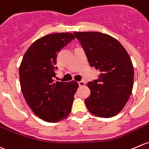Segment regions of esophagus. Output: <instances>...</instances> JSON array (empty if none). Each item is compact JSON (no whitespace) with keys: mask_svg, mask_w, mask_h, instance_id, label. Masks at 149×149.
Here are the masks:
<instances>
[{"mask_svg":"<svg viewBox=\"0 0 149 149\" xmlns=\"http://www.w3.org/2000/svg\"><path fill=\"white\" fill-rule=\"evenodd\" d=\"M79 86H83L85 85V83H84L83 81H81L79 82Z\"/></svg>","mask_w":149,"mask_h":149,"instance_id":"esophagus-1","label":"esophagus"}]
</instances>
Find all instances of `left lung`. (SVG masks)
Instances as JSON below:
<instances>
[{
    "label": "left lung",
    "mask_w": 149,
    "mask_h": 149,
    "mask_svg": "<svg viewBox=\"0 0 149 149\" xmlns=\"http://www.w3.org/2000/svg\"><path fill=\"white\" fill-rule=\"evenodd\" d=\"M91 66L101 72L88 83L91 95L86 98L88 110L101 118L117 115L131 94L134 70L124 47L114 38L99 32H74Z\"/></svg>",
    "instance_id": "8db88e82"
}]
</instances>
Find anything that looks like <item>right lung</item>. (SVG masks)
Returning <instances> with one entry per match:
<instances>
[{"mask_svg":"<svg viewBox=\"0 0 149 149\" xmlns=\"http://www.w3.org/2000/svg\"><path fill=\"white\" fill-rule=\"evenodd\" d=\"M75 38L70 33L49 34L36 40L23 56L19 68L22 93L33 112L45 121L61 120L71 111L79 84L54 79L58 54Z\"/></svg>","mask_w":149,"mask_h":149,"instance_id":"1","label":"right lung"}]
</instances>
